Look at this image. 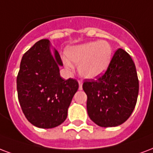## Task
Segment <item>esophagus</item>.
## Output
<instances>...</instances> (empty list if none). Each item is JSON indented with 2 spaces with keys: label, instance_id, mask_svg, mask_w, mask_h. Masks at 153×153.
Here are the masks:
<instances>
[{
  "label": "esophagus",
  "instance_id": "34e87169",
  "mask_svg": "<svg viewBox=\"0 0 153 153\" xmlns=\"http://www.w3.org/2000/svg\"><path fill=\"white\" fill-rule=\"evenodd\" d=\"M79 90H82V82L81 80H79Z\"/></svg>",
  "mask_w": 153,
  "mask_h": 153
}]
</instances>
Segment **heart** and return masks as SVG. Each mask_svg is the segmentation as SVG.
Returning a JSON list of instances; mask_svg holds the SVG:
<instances>
[{"label":"heart","mask_w":153,"mask_h":153,"mask_svg":"<svg viewBox=\"0 0 153 153\" xmlns=\"http://www.w3.org/2000/svg\"><path fill=\"white\" fill-rule=\"evenodd\" d=\"M66 55L69 59L67 58L62 59L66 68L70 71L73 70L71 61L79 65L78 70L81 76L94 79L107 71L112 59L113 49L107 41H95L71 47Z\"/></svg>","instance_id":"b5f03b06"}]
</instances>
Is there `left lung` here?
Instances as JSON below:
<instances>
[{
  "label": "left lung",
  "instance_id": "obj_1",
  "mask_svg": "<svg viewBox=\"0 0 153 153\" xmlns=\"http://www.w3.org/2000/svg\"><path fill=\"white\" fill-rule=\"evenodd\" d=\"M82 89L87 95L90 119L100 127H116L128 120L136 107L139 80L131 56L118 49L104 74L87 79Z\"/></svg>",
  "mask_w": 153,
  "mask_h": 153
}]
</instances>
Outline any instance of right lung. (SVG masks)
I'll use <instances>...</instances> for the list:
<instances>
[{
  "label": "right lung",
  "mask_w": 153,
  "mask_h": 153,
  "mask_svg": "<svg viewBox=\"0 0 153 153\" xmlns=\"http://www.w3.org/2000/svg\"><path fill=\"white\" fill-rule=\"evenodd\" d=\"M47 39L36 42L24 53L17 78L18 100L24 115L33 125L53 128L67 117L73 96L79 89L75 79L60 76V55Z\"/></svg>",
  "instance_id": "obj_1"
}]
</instances>
